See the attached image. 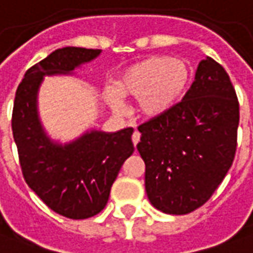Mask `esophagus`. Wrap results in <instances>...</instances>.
Here are the masks:
<instances>
[{
	"label": "esophagus",
	"mask_w": 253,
	"mask_h": 253,
	"mask_svg": "<svg viewBox=\"0 0 253 253\" xmlns=\"http://www.w3.org/2000/svg\"><path fill=\"white\" fill-rule=\"evenodd\" d=\"M132 142H133V146L136 147V144L140 142V133L137 132V130H135L133 133H132Z\"/></svg>",
	"instance_id": "obj_1"
}]
</instances>
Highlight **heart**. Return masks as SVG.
I'll use <instances>...</instances> for the list:
<instances>
[{
    "label": "heart",
    "instance_id": "heart-1",
    "mask_svg": "<svg viewBox=\"0 0 253 253\" xmlns=\"http://www.w3.org/2000/svg\"><path fill=\"white\" fill-rule=\"evenodd\" d=\"M189 78V66L182 59L151 56L124 71L117 81L116 90L123 97L137 99L142 114L158 117L180 100ZM118 95L116 92L107 93V102L114 110L121 109Z\"/></svg>",
    "mask_w": 253,
    "mask_h": 253
}]
</instances>
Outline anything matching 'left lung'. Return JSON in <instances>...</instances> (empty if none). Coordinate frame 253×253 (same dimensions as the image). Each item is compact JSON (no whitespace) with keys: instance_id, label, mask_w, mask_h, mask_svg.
Masks as SVG:
<instances>
[{"instance_id":"8db88e82","label":"left lung","mask_w":253,"mask_h":253,"mask_svg":"<svg viewBox=\"0 0 253 253\" xmlns=\"http://www.w3.org/2000/svg\"><path fill=\"white\" fill-rule=\"evenodd\" d=\"M238 123L240 104L229 74L207 57L182 100L137 126L151 205L169 215L203 207L233 165Z\"/></svg>"}]
</instances>
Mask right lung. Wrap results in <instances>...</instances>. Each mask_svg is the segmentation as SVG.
<instances>
[{
    "mask_svg": "<svg viewBox=\"0 0 253 253\" xmlns=\"http://www.w3.org/2000/svg\"><path fill=\"white\" fill-rule=\"evenodd\" d=\"M99 53L76 46L52 52L26 71L13 102L12 132L24 180L50 210L69 219H88L106 207L124 161L135 150L133 129L92 130L73 143H53L38 120L37 92L43 76L69 74Z\"/></svg>",
    "mask_w": 253,
    "mask_h": 253,
    "instance_id": "right-lung-1",
    "label": "right lung"
}]
</instances>
